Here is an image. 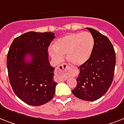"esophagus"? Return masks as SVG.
Masks as SVG:
<instances>
[{"label": "esophagus", "instance_id": "obj_1", "mask_svg": "<svg viewBox=\"0 0 124 124\" xmlns=\"http://www.w3.org/2000/svg\"><path fill=\"white\" fill-rule=\"evenodd\" d=\"M69 68H70L69 65H68L67 64H63L58 66V68H56V72L58 73L66 72V71L68 70Z\"/></svg>", "mask_w": 124, "mask_h": 124}]
</instances>
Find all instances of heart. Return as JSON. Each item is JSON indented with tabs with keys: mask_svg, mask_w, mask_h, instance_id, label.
Here are the masks:
<instances>
[{
	"mask_svg": "<svg viewBox=\"0 0 124 124\" xmlns=\"http://www.w3.org/2000/svg\"><path fill=\"white\" fill-rule=\"evenodd\" d=\"M94 45V38L90 32L70 33L58 38L49 53L56 63L62 62L66 55L70 64L80 66L91 58Z\"/></svg>",
	"mask_w": 124,
	"mask_h": 124,
	"instance_id": "1",
	"label": "heart"
}]
</instances>
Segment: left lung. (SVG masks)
I'll return each instance as SVG.
<instances>
[{
  "instance_id": "obj_1",
  "label": "left lung",
  "mask_w": 124,
  "mask_h": 124,
  "mask_svg": "<svg viewBox=\"0 0 124 124\" xmlns=\"http://www.w3.org/2000/svg\"><path fill=\"white\" fill-rule=\"evenodd\" d=\"M86 29L94 38V49L89 60L79 68L77 85L71 92L79 99L92 101L101 98L112 84L116 54L107 37L93 28Z\"/></svg>"
}]
</instances>
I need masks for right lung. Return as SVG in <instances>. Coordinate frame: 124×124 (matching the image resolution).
I'll return each mask as SVG.
<instances>
[{
  "mask_svg": "<svg viewBox=\"0 0 124 124\" xmlns=\"http://www.w3.org/2000/svg\"><path fill=\"white\" fill-rule=\"evenodd\" d=\"M55 38L53 32H28L14 39L7 55L9 83L23 101L39 106L53 98L57 83L54 68L50 66L48 47Z\"/></svg>",
  "mask_w": 124,
  "mask_h": 124,
  "instance_id": "right-lung-1",
  "label": "right lung"
}]
</instances>
